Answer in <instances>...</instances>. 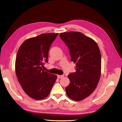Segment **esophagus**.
Masks as SVG:
<instances>
[{"label":"esophagus","instance_id":"obj_1","mask_svg":"<svg viewBox=\"0 0 122 122\" xmlns=\"http://www.w3.org/2000/svg\"><path fill=\"white\" fill-rule=\"evenodd\" d=\"M63 77H64V75H57V78H61Z\"/></svg>","mask_w":122,"mask_h":122}]
</instances>
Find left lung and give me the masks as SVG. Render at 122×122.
Segmentation results:
<instances>
[{"label": "left lung", "instance_id": "1", "mask_svg": "<svg viewBox=\"0 0 122 122\" xmlns=\"http://www.w3.org/2000/svg\"><path fill=\"white\" fill-rule=\"evenodd\" d=\"M61 39L68 46L71 61L76 64V72L68 75L69 85L66 87L68 96L81 101L96 88L101 76V57L94 40L77 31L62 32Z\"/></svg>", "mask_w": 122, "mask_h": 122}]
</instances>
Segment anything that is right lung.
I'll use <instances>...</instances> for the list:
<instances>
[{
    "mask_svg": "<svg viewBox=\"0 0 122 122\" xmlns=\"http://www.w3.org/2000/svg\"><path fill=\"white\" fill-rule=\"evenodd\" d=\"M58 35L43 34L26 40L18 49L15 61L18 80L28 96L42 100L50 94L57 79L42 69L48 61V52L51 44Z\"/></svg>",
    "mask_w": 122,
    "mask_h": 122,
    "instance_id": "obj_1",
    "label": "right lung"
}]
</instances>
